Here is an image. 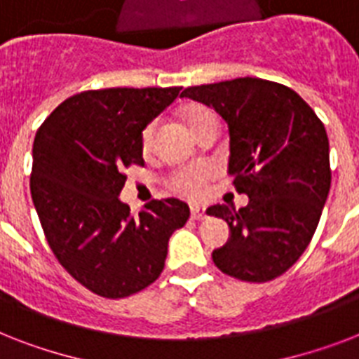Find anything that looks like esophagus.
Listing matches in <instances>:
<instances>
[{
    "mask_svg": "<svg viewBox=\"0 0 359 359\" xmlns=\"http://www.w3.org/2000/svg\"><path fill=\"white\" fill-rule=\"evenodd\" d=\"M191 218L194 219L207 218V208L199 207V205H194V207H191Z\"/></svg>",
    "mask_w": 359,
    "mask_h": 359,
    "instance_id": "34e87169",
    "label": "esophagus"
}]
</instances>
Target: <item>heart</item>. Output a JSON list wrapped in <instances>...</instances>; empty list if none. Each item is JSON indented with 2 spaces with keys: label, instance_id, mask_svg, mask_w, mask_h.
<instances>
[{
  "label": "heart",
  "instance_id": "obj_1",
  "mask_svg": "<svg viewBox=\"0 0 359 359\" xmlns=\"http://www.w3.org/2000/svg\"><path fill=\"white\" fill-rule=\"evenodd\" d=\"M186 123L190 130L196 134L197 130L207 126L210 123L218 124V117L212 109L201 104H194L186 109ZM154 132H156V123H149L141 132V147L143 151H149L154 140ZM205 180H207V171L205 169L194 168V169H180L177 173L171 175L169 179V188L188 199H199L205 191Z\"/></svg>",
  "mask_w": 359,
  "mask_h": 359
}]
</instances>
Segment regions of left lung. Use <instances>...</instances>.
I'll list each match as a JSON object with an SVG mask.
<instances>
[{
	"label": "left lung",
	"instance_id": "8db88e82",
	"mask_svg": "<svg viewBox=\"0 0 359 359\" xmlns=\"http://www.w3.org/2000/svg\"><path fill=\"white\" fill-rule=\"evenodd\" d=\"M180 97L216 109L229 126V175L250 203L207 210L229 225L214 264L242 281L285 273L311 242L328 199L330 143L304 98L261 78L188 87Z\"/></svg>",
	"mask_w": 359,
	"mask_h": 359
}]
</instances>
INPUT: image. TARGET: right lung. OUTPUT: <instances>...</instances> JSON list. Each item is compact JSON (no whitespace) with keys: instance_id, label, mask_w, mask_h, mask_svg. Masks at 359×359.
Instances as JSON below:
<instances>
[{"instance_id":"1","label":"right lung","mask_w":359,"mask_h":359,"mask_svg":"<svg viewBox=\"0 0 359 359\" xmlns=\"http://www.w3.org/2000/svg\"><path fill=\"white\" fill-rule=\"evenodd\" d=\"M180 87H114L67 98L36 130L31 197L61 266L104 298L135 294L162 273L168 242L190 218L169 197L137 216L119 199L124 168L143 165L141 132Z\"/></svg>"}]
</instances>
